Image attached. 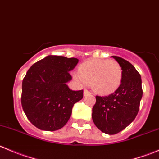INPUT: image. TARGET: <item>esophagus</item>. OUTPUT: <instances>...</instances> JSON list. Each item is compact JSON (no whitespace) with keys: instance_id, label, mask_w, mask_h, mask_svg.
Wrapping results in <instances>:
<instances>
[{"instance_id":"obj_1","label":"esophagus","mask_w":159,"mask_h":159,"mask_svg":"<svg viewBox=\"0 0 159 159\" xmlns=\"http://www.w3.org/2000/svg\"><path fill=\"white\" fill-rule=\"evenodd\" d=\"M89 93H90V91H89V90H87V89L84 90V95H87V94H89Z\"/></svg>"}]
</instances>
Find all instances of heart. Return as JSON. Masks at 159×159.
I'll use <instances>...</instances> for the list:
<instances>
[{
	"mask_svg": "<svg viewBox=\"0 0 159 159\" xmlns=\"http://www.w3.org/2000/svg\"><path fill=\"white\" fill-rule=\"evenodd\" d=\"M81 84L91 83L96 92L105 94L118 88L121 79V68L115 60L94 59L80 66L79 75L75 76Z\"/></svg>",
	"mask_w": 159,
	"mask_h": 159,
	"instance_id": "1",
	"label": "heart"
}]
</instances>
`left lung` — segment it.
<instances>
[{
	"label": "left lung",
	"mask_w": 159,
	"mask_h": 159,
	"mask_svg": "<svg viewBox=\"0 0 159 159\" xmlns=\"http://www.w3.org/2000/svg\"><path fill=\"white\" fill-rule=\"evenodd\" d=\"M121 66V82L115 92L96 96L92 108V120L102 132L115 134L129 126L135 118L142 98L140 74L130 62L112 56Z\"/></svg>",
	"instance_id": "obj_1"
}]
</instances>
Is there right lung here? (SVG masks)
Returning <instances> with one entry per match:
<instances>
[{"mask_svg": "<svg viewBox=\"0 0 159 159\" xmlns=\"http://www.w3.org/2000/svg\"><path fill=\"white\" fill-rule=\"evenodd\" d=\"M78 59L48 55L34 64L22 82L21 105L28 120L38 129L56 131L66 125L83 90L72 91L66 83Z\"/></svg>", "mask_w": 159, "mask_h": 159, "instance_id": "add662e5", "label": "right lung"}]
</instances>
